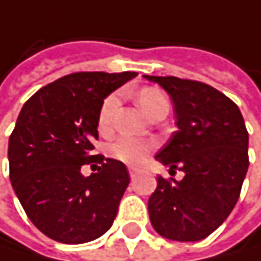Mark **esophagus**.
Here are the masks:
<instances>
[{"label": "esophagus", "instance_id": "1", "mask_svg": "<svg viewBox=\"0 0 261 261\" xmlns=\"http://www.w3.org/2000/svg\"><path fill=\"white\" fill-rule=\"evenodd\" d=\"M137 171H138L137 168H134V166H129V174H130V177H134V176L137 174Z\"/></svg>", "mask_w": 261, "mask_h": 261}]
</instances>
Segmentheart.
Listing matches in <instances>:
<instances>
[{
	"mask_svg": "<svg viewBox=\"0 0 261 261\" xmlns=\"http://www.w3.org/2000/svg\"><path fill=\"white\" fill-rule=\"evenodd\" d=\"M137 102L140 106V109L145 112L148 116L160 106L168 104L165 95L157 88L152 87H145L141 88L137 93ZM118 104V96L116 95H110L104 99L101 110H99V116H98V127L99 130H109L110 127V121H112V115L115 112V107ZM151 143L140 140L135 137H129V135H121L116 138L112 145H110V154L118 159L124 163H138L141 162V159L145 157V154L151 149Z\"/></svg>",
	"mask_w": 261,
	"mask_h": 261,
	"instance_id": "1",
	"label": "heart"
}]
</instances>
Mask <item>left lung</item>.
Masks as SVG:
<instances>
[{
    "label": "left lung",
    "instance_id": "obj_1",
    "mask_svg": "<svg viewBox=\"0 0 261 261\" xmlns=\"http://www.w3.org/2000/svg\"><path fill=\"white\" fill-rule=\"evenodd\" d=\"M173 99L176 126L155 160L182 180L157 176L148 201L155 232L174 241H199L233 210L249 166L247 135L238 106L216 88L174 76H143Z\"/></svg>",
    "mask_w": 261,
    "mask_h": 261
}]
</instances>
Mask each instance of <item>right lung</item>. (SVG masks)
Segmentation results:
<instances>
[{
    "instance_id": "obj_1",
    "label": "right lung",
    "mask_w": 261,
    "mask_h": 261,
    "mask_svg": "<svg viewBox=\"0 0 261 261\" xmlns=\"http://www.w3.org/2000/svg\"><path fill=\"white\" fill-rule=\"evenodd\" d=\"M135 76L73 73L24 102L9 138L10 182L28 218L46 237L81 244L112 227L129 173L123 162L92 151L104 99ZM92 161L101 166L85 178L80 168Z\"/></svg>"
}]
</instances>
